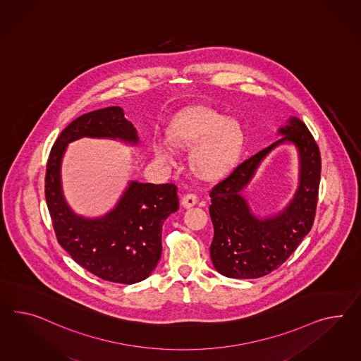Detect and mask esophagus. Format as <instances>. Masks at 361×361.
<instances>
[{
  "mask_svg": "<svg viewBox=\"0 0 361 361\" xmlns=\"http://www.w3.org/2000/svg\"><path fill=\"white\" fill-rule=\"evenodd\" d=\"M196 203H197L196 195L187 194L182 197V205H183L185 208H191V207H194Z\"/></svg>",
  "mask_w": 361,
  "mask_h": 361,
  "instance_id": "esophagus-1",
  "label": "esophagus"
}]
</instances>
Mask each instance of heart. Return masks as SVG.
Returning <instances> with one entry per match:
<instances>
[{"instance_id": "obj_1", "label": "heart", "mask_w": 361, "mask_h": 361, "mask_svg": "<svg viewBox=\"0 0 361 361\" xmlns=\"http://www.w3.org/2000/svg\"><path fill=\"white\" fill-rule=\"evenodd\" d=\"M166 135L167 137L153 140L154 157L167 166H174L178 159L174 147L191 148V167L197 176L207 179L225 173L238 157L245 142V130L238 119L204 106H192L176 114Z\"/></svg>"}]
</instances>
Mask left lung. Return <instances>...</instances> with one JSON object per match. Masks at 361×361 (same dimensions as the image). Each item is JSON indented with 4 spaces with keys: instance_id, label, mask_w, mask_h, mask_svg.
<instances>
[{
    "instance_id": "8db88e82",
    "label": "left lung",
    "mask_w": 361,
    "mask_h": 361,
    "mask_svg": "<svg viewBox=\"0 0 361 361\" xmlns=\"http://www.w3.org/2000/svg\"><path fill=\"white\" fill-rule=\"evenodd\" d=\"M276 140L246 159L211 191L213 267L231 279H257L280 267L310 231L314 221L321 156L305 124L290 116ZM281 145L297 149L299 182L295 195L278 213L259 215L244 191L261 162Z\"/></svg>"
}]
</instances>
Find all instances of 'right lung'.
I'll list each match as a JSON object with an SVG mask.
<instances>
[{"instance_id": "obj_1", "label": "right lung", "mask_w": 361, "mask_h": 361, "mask_svg": "<svg viewBox=\"0 0 361 361\" xmlns=\"http://www.w3.org/2000/svg\"><path fill=\"white\" fill-rule=\"evenodd\" d=\"M118 140L139 145L137 130L119 106L83 114L56 140L48 158L46 200L61 247L98 278L135 284L148 278L162 254V225L179 208L176 187L130 180L114 208L102 216L74 212L65 199L61 165L75 140Z\"/></svg>"}]
</instances>
